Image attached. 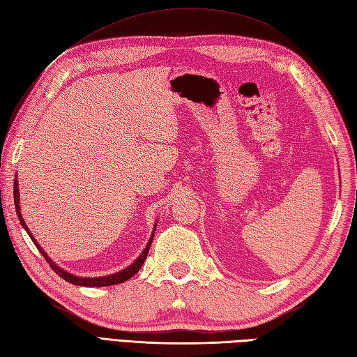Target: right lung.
I'll return each instance as SVG.
<instances>
[{
    "label": "right lung",
    "mask_w": 357,
    "mask_h": 357,
    "mask_svg": "<svg viewBox=\"0 0 357 357\" xmlns=\"http://www.w3.org/2000/svg\"><path fill=\"white\" fill-rule=\"evenodd\" d=\"M13 199H15V207H16V215H18L20 218V222L24 227V230L29 233V236L31 238L33 244L38 247V250L40 251V255L45 257L47 262L50 264V266L54 269V273L57 275L62 277V279H65L66 282L73 283V284H77V286H91V288H101V286H112V284H118V283H124L127 282L130 277H133L139 269H141L142 264L145 262L146 259V255H149V250L151 247V242H153V236H154V230H155V225H158V222H154V229H153V233H151V238L149 239V244H146V247L144 248V251L141 255H139V257L135 260V262L132 265H128L127 268L121 269V271L118 273H113V274H109V275H102V277H80V275H74L71 273L65 271L63 268H60L57 264H54L53 260H51V257L45 253V250H43L39 242L34 239V236L31 234L30 229L27 227V224H25L22 215H21V206H20V188H18V178L15 177V181H13Z\"/></svg>",
    "instance_id": "add662e5"
}]
</instances>
